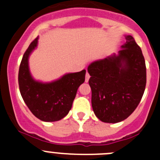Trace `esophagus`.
Segmentation results:
<instances>
[{"label":"esophagus","instance_id":"1","mask_svg":"<svg viewBox=\"0 0 160 160\" xmlns=\"http://www.w3.org/2000/svg\"><path fill=\"white\" fill-rule=\"evenodd\" d=\"M90 74H89V73L88 72H87V73H86V79H85V80H86V82H87L89 81V79H90Z\"/></svg>","mask_w":160,"mask_h":160}]
</instances>
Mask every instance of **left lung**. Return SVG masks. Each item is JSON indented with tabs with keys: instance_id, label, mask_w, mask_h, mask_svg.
<instances>
[{
	"instance_id": "8db88e82",
	"label": "left lung",
	"mask_w": 160,
	"mask_h": 160,
	"mask_svg": "<svg viewBox=\"0 0 160 160\" xmlns=\"http://www.w3.org/2000/svg\"><path fill=\"white\" fill-rule=\"evenodd\" d=\"M118 51L88 66L91 103L102 122L115 123L131 115L139 104L147 82L146 64L140 47L131 35Z\"/></svg>"
}]
</instances>
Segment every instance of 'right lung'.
Here are the masks:
<instances>
[{
	"instance_id": "1",
	"label": "right lung",
	"mask_w": 160,
	"mask_h": 160,
	"mask_svg": "<svg viewBox=\"0 0 160 160\" xmlns=\"http://www.w3.org/2000/svg\"><path fill=\"white\" fill-rule=\"evenodd\" d=\"M38 37L30 43L21 62L18 73L20 92L32 114L45 122L58 121L67 115L79 86L85 82L86 70L67 73L49 83L36 82L31 77L28 58L38 45Z\"/></svg>"
}]
</instances>
